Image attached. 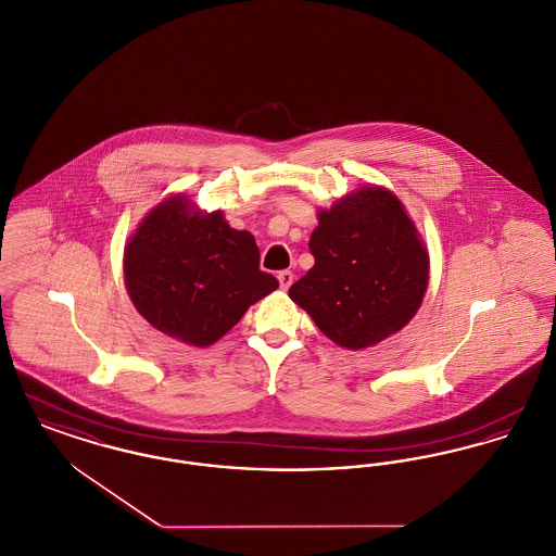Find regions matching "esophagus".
Segmentation results:
<instances>
[{
  "label": "esophagus",
  "mask_w": 556,
  "mask_h": 556,
  "mask_svg": "<svg viewBox=\"0 0 556 556\" xmlns=\"http://www.w3.org/2000/svg\"><path fill=\"white\" fill-rule=\"evenodd\" d=\"M277 279H279V286H281V290H290L291 283H293V273L291 270H281L279 275H277Z\"/></svg>",
  "instance_id": "34e87169"
}]
</instances>
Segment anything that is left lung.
Wrapping results in <instances>:
<instances>
[{
  "label": "left lung",
  "mask_w": 556,
  "mask_h": 556,
  "mask_svg": "<svg viewBox=\"0 0 556 556\" xmlns=\"http://www.w3.org/2000/svg\"><path fill=\"white\" fill-rule=\"evenodd\" d=\"M317 218L308 241L315 266L291 286V300L345 350L396 336L429 283V252L404 204L369 184L318 208Z\"/></svg>",
  "instance_id": "left-lung-1"
}]
</instances>
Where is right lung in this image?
Masks as SVG:
<instances>
[{
    "mask_svg": "<svg viewBox=\"0 0 556 556\" xmlns=\"http://www.w3.org/2000/svg\"><path fill=\"white\" fill-rule=\"evenodd\" d=\"M125 288L156 331L187 345L218 342L245 311L279 288L261 270L250 231L220 211H200L175 193L148 212L123 254Z\"/></svg>",
    "mask_w": 556,
    "mask_h": 556,
    "instance_id": "obj_1",
    "label": "right lung"
}]
</instances>
